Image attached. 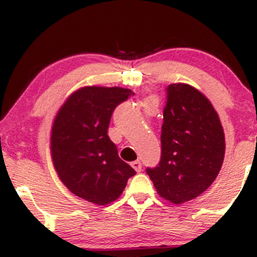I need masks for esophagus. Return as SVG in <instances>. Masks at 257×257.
<instances>
[{
  "label": "esophagus",
  "mask_w": 257,
  "mask_h": 257,
  "mask_svg": "<svg viewBox=\"0 0 257 257\" xmlns=\"http://www.w3.org/2000/svg\"><path fill=\"white\" fill-rule=\"evenodd\" d=\"M131 166L134 168V170L135 172H138V173H140L141 172V162L140 161H134V162H132V164Z\"/></svg>",
  "instance_id": "34e87169"
}]
</instances>
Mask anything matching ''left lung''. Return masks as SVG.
I'll return each mask as SVG.
<instances>
[{
	"label": "left lung",
	"mask_w": 257,
	"mask_h": 257,
	"mask_svg": "<svg viewBox=\"0 0 257 257\" xmlns=\"http://www.w3.org/2000/svg\"><path fill=\"white\" fill-rule=\"evenodd\" d=\"M158 167L147 168L156 191L173 204L196 198L219 175L225 133L208 98L186 83L167 88Z\"/></svg>",
	"instance_id": "8db88e82"
}]
</instances>
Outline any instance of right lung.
<instances>
[{
  "label": "right lung",
  "instance_id": "obj_1",
  "mask_svg": "<svg viewBox=\"0 0 257 257\" xmlns=\"http://www.w3.org/2000/svg\"><path fill=\"white\" fill-rule=\"evenodd\" d=\"M132 94L120 87L88 85L73 91L57 112L51 132L53 166L79 198L110 204L135 175L107 135L112 112Z\"/></svg>",
  "mask_w": 257,
  "mask_h": 257
}]
</instances>
